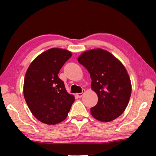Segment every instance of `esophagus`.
Returning a JSON list of instances; mask_svg holds the SVG:
<instances>
[{
  "label": "esophagus",
  "instance_id": "esophagus-1",
  "mask_svg": "<svg viewBox=\"0 0 156 156\" xmlns=\"http://www.w3.org/2000/svg\"><path fill=\"white\" fill-rule=\"evenodd\" d=\"M84 92H85V89H82V93H77V94H76V96L77 97H79V98H81L82 97L83 95H84Z\"/></svg>",
  "mask_w": 156,
  "mask_h": 156
}]
</instances>
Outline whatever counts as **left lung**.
<instances>
[{"mask_svg":"<svg viewBox=\"0 0 156 156\" xmlns=\"http://www.w3.org/2000/svg\"><path fill=\"white\" fill-rule=\"evenodd\" d=\"M78 62L90 74L91 87L98 96L97 104L91 108L92 116L103 122L120 116L131 94V80L123 64L100 48L83 52Z\"/></svg>","mask_w":156,"mask_h":156,"instance_id":"1","label":"left lung"}]
</instances>
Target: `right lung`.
Segmentation results:
<instances>
[{
  "mask_svg": "<svg viewBox=\"0 0 156 156\" xmlns=\"http://www.w3.org/2000/svg\"><path fill=\"white\" fill-rule=\"evenodd\" d=\"M72 57L65 49L51 48L36 57L25 76L23 94L30 112L38 121L48 125L67 118L74 97L59 78V70Z\"/></svg>",
  "mask_w": 156,
  "mask_h": 156,
  "instance_id": "add662e5",
  "label": "right lung"
}]
</instances>
